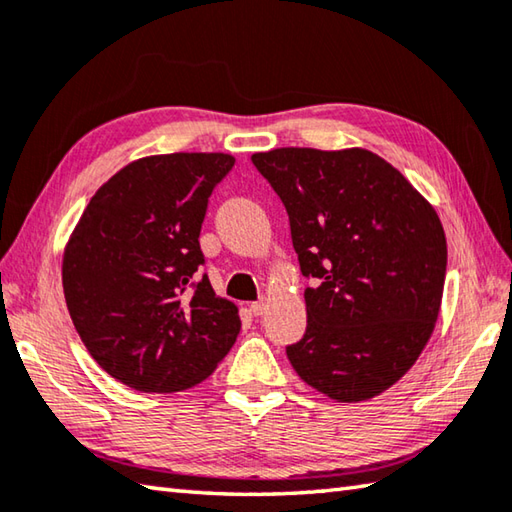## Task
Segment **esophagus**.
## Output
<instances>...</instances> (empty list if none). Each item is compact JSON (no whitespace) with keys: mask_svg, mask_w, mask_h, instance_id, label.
I'll return each instance as SVG.
<instances>
[{"mask_svg":"<svg viewBox=\"0 0 512 512\" xmlns=\"http://www.w3.org/2000/svg\"><path fill=\"white\" fill-rule=\"evenodd\" d=\"M264 310H266V299H264V297H262V299H257V302L250 304V313H253L255 317L264 315Z\"/></svg>","mask_w":512,"mask_h":512,"instance_id":"1","label":"esophagus"}]
</instances>
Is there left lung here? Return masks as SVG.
I'll list each match as a JSON object with an SVG mask.
<instances>
[{
  "label": "left lung",
  "mask_w": 512,
  "mask_h": 512,
  "mask_svg": "<svg viewBox=\"0 0 512 512\" xmlns=\"http://www.w3.org/2000/svg\"><path fill=\"white\" fill-rule=\"evenodd\" d=\"M253 164L282 199L306 286V333L286 355L337 402L384 393L433 333L446 235L426 199L364 148H275Z\"/></svg>",
  "instance_id": "1"
}]
</instances>
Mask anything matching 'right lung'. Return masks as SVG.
<instances>
[{
  "label": "right lung",
  "mask_w": 512,
  "mask_h": 512,
  "mask_svg": "<svg viewBox=\"0 0 512 512\" xmlns=\"http://www.w3.org/2000/svg\"><path fill=\"white\" fill-rule=\"evenodd\" d=\"M233 166L224 153L137 159L97 190L75 226L62 268L66 306L117 382L175 393L206 379L235 344L237 306L199 277L208 197Z\"/></svg>",
  "instance_id": "add662e5"
}]
</instances>
